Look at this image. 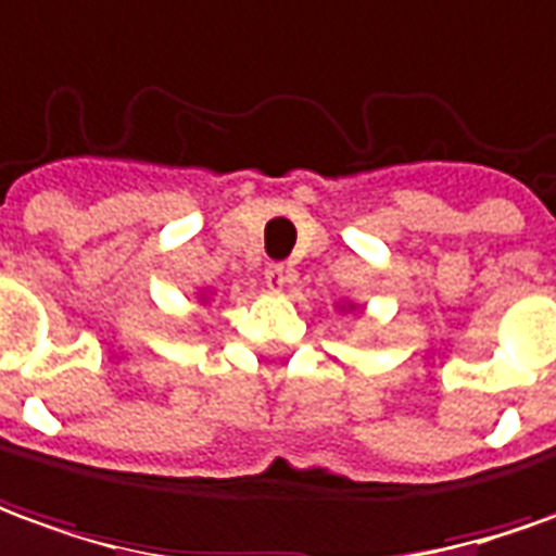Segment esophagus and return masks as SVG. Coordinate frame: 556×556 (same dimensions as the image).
I'll list each match as a JSON object with an SVG mask.
<instances>
[{
  "label": "esophagus",
  "mask_w": 556,
  "mask_h": 556,
  "mask_svg": "<svg viewBox=\"0 0 556 556\" xmlns=\"http://www.w3.org/2000/svg\"><path fill=\"white\" fill-rule=\"evenodd\" d=\"M293 278H296V271L290 269V266H285V263H269V266H266V287H269V290H285Z\"/></svg>",
  "instance_id": "esophagus-1"
}]
</instances>
